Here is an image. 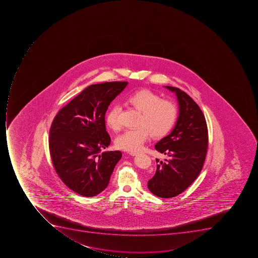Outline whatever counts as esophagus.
Segmentation results:
<instances>
[{
  "instance_id": "1",
  "label": "esophagus",
  "mask_w": 258,
  "mask_h": 258,
  "mask_svg": "<svg viewBox=\"0 0 258 258\" xmlns=\"http://www.w3.org/2000/svg\"><path fill=\"white\" fill-rule=\"evenodd\" d=\"M129 154L131 155V156H136V155H138L139 154V152H129Z\"/></svg>"
}]
</instances>
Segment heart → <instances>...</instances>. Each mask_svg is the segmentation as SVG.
Returning a JSON list of instances; mask_svg holds the SVG:
<instances>
[{
    "mask_svg": "<svg viewBox=\"0 0 258 258\" xmlns=\"http://www.w3.org/2000/svg\"><path fill=\"white\" fill-rule=\"evenodd\" d=\"M128 106L140 112L136 129L126 130L115 140L117 148L128 152H137L149 138L151 133L154 137H163L172 130L177 118L175 104L162 99L158 94L147 89L137 90L125 99ZM120 107L110 106L106 114V126L112 131L120 129Z\"/></svg>",
    "mask_w": 258,
    "mask_h": 258,
    "instance_id": "obj_1",
    "label": "heart"
}]
</instances>
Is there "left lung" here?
<instances>
[{
    "mask_svg": "<svg viewBox=\"0 0 258 258\" xmlns=\"http://www.w3.org/2000/svg\"><path fill=\"white\" fill-rule=\"evenodd\" d=\"M165 88L177 96L179 116L170 134L155 145L168 160L156 159V173L148 181V188L156 196L168 199L185 191L201 172L208 146V131L198 104L178 88Z\"/></svg>",
    "mask_w": 258,
    "mask_h": 258,
    "instance_id": "1",
    "label": "left lung"
}]
</instances>
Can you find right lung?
<instances>
[{"instance_id": "obj_1", "label": "right lung", "mask_w": 258, "mask_h": 258, "mask_svg": "<svg viewBox=\"0 0 258 258\" xmlns=\"http://www.w3.org/2000/svg\"><path fill=\"white\" fill-rule=\"evenodd\" d=\"M127 81L90 85L62 108L51 123L49 149L55 172L69 189L94 197L107 187L120 151L100 152L110 144L105 115Z\"/></svg>"}]
</instances>
